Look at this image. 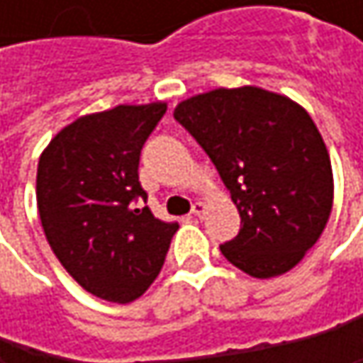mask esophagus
I'll list each match as a JSON object with an SVG mask.
<instances>
[{
	"label": "esophagus",
	"instance_id": "1",
	"mask_svg": "<svg viewBox=\"0 0 363 363\" xmlns=\"http://www.w3.org/2000/svg\"><path fill=\"white\" fill-rule=\"evenodd\" d=\"M206 210H208V206H206L203 201H195V203H193V208H191V212H193L195 216H203V214H206Z\"/></svg>",
	"mask_w": 363,
	"mask_h": 363
}]
</instances>
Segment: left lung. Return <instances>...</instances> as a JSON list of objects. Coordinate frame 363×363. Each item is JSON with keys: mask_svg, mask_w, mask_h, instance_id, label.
I'll use <instances>...</instances> for the list:
<instances>
[{"mask_svg": "<svg viewBox=\"0 0 363 363\" xmlns=\"http://www.w3.org/2000/svg\"><path fill=\"white\" fill-rule=\"evenodd\" d=\"M177 121L216 166L242 229L220 246L244 273L269 279L296 267L326 229L334 179L326 143L292 99L256 86L182 101Z\"/></svg>", "mask_w": 363, "mask_h": 363, "instance_id": "obj_1", "label": "left lung"}]
</instances>
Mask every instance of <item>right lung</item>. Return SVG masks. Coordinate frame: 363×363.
Wrapping results in <instances>:
<instances>
[{"label": "right lung", "instance_id": "add662e5", "mask_svg": "<svg viewBox=\"0 0 363 363\" xmlns=\"http://www.w3.org/2000/svg\"><path fill=\"white\" fill-rule=\"evenodd\" d=\"M164 113L166 103H149L82 115L39 155L45 240L86 292L109 303L125 305L147 292L179 229L140 203V149Z\"/></svg>", "mask_w": 363, "mask_h": 363}]
</instances>
